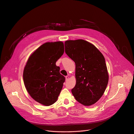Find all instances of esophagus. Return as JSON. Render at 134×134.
Segmentation results:
<instances>
[{
  "label": "esophagus",
  "mask_w": 134,
  "mask_h": 134,
  "mask_svg": "<svg viewBox=\"0 0 134 134\" xmlns=\"http://www.w3.org/2000/svg\"><path fill=\"white\" fill-rule=\"evenodd\" d=\"M69 76H66V77H65V80H66V81H67V80L69 79Z\"/></svg>",
  "instance_id": "1"
}]
</instances>
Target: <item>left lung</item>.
Wrapping results in <instances>:
<instances>
[{"instance_id":"1","label":"left lung","mask_w":134,"mask_h":134,"mask_svg":"<svg viewBox=\"0 0 134 134\" xmlns=\"http://www.w3.org/2000/svg\"><path fill=\"white\" fill-rule=\"evenodd\" d=\"M66 55L76 64V84L71 90L76 100L90 106L104 94L108 82L105 59L92 44L83 40H68L64 43Z\"/></svg>"}]
</instances>
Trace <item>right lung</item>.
Listing matches in <instances>:
<instances>
[{
  "label": "right lung",
  "mask_w": 134,
  "mask_h": 134,
  "mask_svg": "<svg viewBox=\"0 0 134 134\" xmlns=\"http://www.w3.org/2000/svg\"><path fill=\"white\" fill-rule=\"evenodd\" d=\"M64 51L60 41L44 43L30 55L24 68L27 91L33 99L44 106L54 104L62 89L65 78L56 62Z\"/></svg>",
  "instance_id": "1"
}]
</instances>
